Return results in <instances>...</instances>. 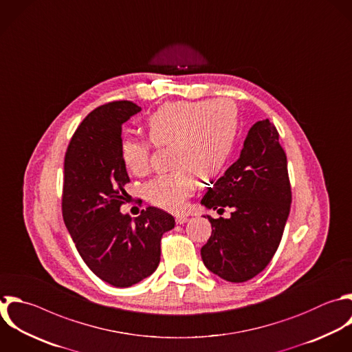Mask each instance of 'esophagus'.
<instances>
[{
    "label": "esophagus",
    "instance_id": "34e87169",
    "mask_svg": "<svg viewBox=\"0 0 352 352\" xmlns=\"http://www.w3.org/2000/svg\"><path fill=\"white\" fill-rule=\"evenodd\" d=\"M187 221H188V217H187V216H182V214L176 216V223H177V224H184V223H187Z\"/></svg>",
    "mask_w": 352,
    "mask_h": 352
}]
</instances>
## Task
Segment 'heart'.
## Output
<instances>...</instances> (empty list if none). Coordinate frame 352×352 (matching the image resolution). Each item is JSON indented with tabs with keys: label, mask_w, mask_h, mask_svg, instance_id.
I'll use <instances>...</instances> for the list:
<instances>
[{
	"label": "heart",
	"mask_w": 352,
	"mask_h": 352,
	"mask_svg": "<svg viewBox=\"0 0 352 352\" xmlns=\"http://www.w3.org/2000/svg\"><path fill=\"white\" fill-rule=\"evenodd\" d=\"M155 146L170 144L172 172L160 175L143 187L144 198L162 209L177 212L201 183L216 177L227 165L238 136V114L228 100L169 102L146 121ZM150 142L126 136L121 142L125 168L136 176L148 169Z\"/></svg>",
	"instance_id": "heart-1"
}]
</instances>
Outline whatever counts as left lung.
<instances>
[{"label": "left lung", "mask_w": 352, "mask_h": 352, "mask_svg": "<svg viewBox=\"0 0 352 352\" xmlns=\"http://www.w3.org/2000/svg\"><path fill=\"white\" fill-rule=\"evenodd\" d=\"M278 140L270 120L253 124L239 158L201 199L206 209H232L230 219L204 216L212 235L201 249L205 267L228 282L256 276L279 246L292 192L286 154Z\"/></svg>", "instance_id": "left-lung-1"}]
</instances>
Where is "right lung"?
Masks as SVG:
<instances>
[{
	"label": "right lung",
	"instance_id": "1",
	"mask_svg": "<svg viewBox=\"0 0 352 352\" xmlns=\"http://www.w3.org/2000/svg\"><path fill=\"white\" fill-rule=\"evenodd\" d=\"M140 111L128 100L95 109L65 157V224L89 270L116 287H129L157 270L162 234L175 227L173 216L154 206L135 219L120 212L129 183L121 157L122 125Z\"/></svg>",
	"mask_w": 352,
	"mask_h": 352
}]
</instances>
